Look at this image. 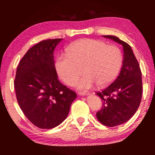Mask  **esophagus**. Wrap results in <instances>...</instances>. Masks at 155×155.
Returning a JSON list of instances; mask_svg holds the SVG:
<instances>
[{"mask_svg":"<svg viewBox=\"0 0 155 155\" xmlns=\"http://www.w3.org/2000/svg\"><path fill=\"white\" fill-rule=\"evenodd\" d=\"M78 93H79V95H81V96H84V95H89L88 93H87L85 91H79V92H78Z\"/></svg>","mask_w":155,"mask_h":155,"instance_id":"esophagus-1","label":"esophagus"}]
</instances>
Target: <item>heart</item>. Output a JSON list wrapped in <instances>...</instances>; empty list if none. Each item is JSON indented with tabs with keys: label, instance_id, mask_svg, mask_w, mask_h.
Instances as JSON below:
<instances>
[{
	"label": "heart",
	"instance_id": "heart-1",
	"mask_svg": "<svg viewBox=\"0 0 155 155\" xmlns=\"http://www.w3.org/2000/svg\"><path fill=\"white\" fill-rule=\"evenodd\" d=\"M121 50L114 45L95 39H81L69 46L67 54L58 57L55 68L59 77L68 85L76 82L83 68L84 76L76 83L79 89H90L96 84L108 85L116 78L122 65Z\"/></svg>",
	"mask_w": 155,
	"mask_h": 155
}]
</instances>
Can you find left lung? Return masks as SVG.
I'll list each match as a JSON object with an SVG mask.
<instances>
[{
	"label": "left lung",
	"instance_id": "obj_1",
	"mask_svg": "<svg viewBox=\"0 0 155 155\" xmlns=\"http://www.w3.org/2000/svg\"><path fill=\"white\" fill-rule=\"evenodd\" d=\"M121 44L123 61L120 73L114 82L96 95L103 101L96 117L108 127L120 125L128 121L138 110L142 97V78L139 64L128 44L114 35H103Z\"/></svg>",
	"mask_w": 155,
	"mask_h": 155
}]
</instances>
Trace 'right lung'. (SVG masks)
I'll return each mask as SVG.
<instances>
[{
    "label": "right lung",
    "instance_id": "obj_1",
    "mask_svg": "<svg viewBox=\"0 0 155 155\" xmlns=\"http://www.w3.org/2000/svg\"><path fill=\"white\" fill-rule=\"evenodd\" d=\"M63 38L48 39L31 47L19 62L15 89L27 118L41 129H51L66 119L77 97L58 80L54 51Z\"/></svg>",
    "mask_w": 155,
    "mask_h": 155
}]
</instances>
